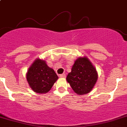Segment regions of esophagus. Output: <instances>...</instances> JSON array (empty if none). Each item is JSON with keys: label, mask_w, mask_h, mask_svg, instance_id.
Wrapping results in <instances>:
<instances>
[{"label": "esophagus", "mask_w": 127, "mask_h": 127, "mask_svg": "<svg viewBox=\"0 0 127 127\" xmlns=\"http://www.w3.org/2000/svg\"><path fill=\"white\" fill-rule=\"evenodd\" d=\"M59 77H61V78H65V77H66V75H65L64 73L61 74V75H59Z\"/></svg>", "instance_id": "obj_1"}]
</instances>
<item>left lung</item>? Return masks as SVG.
Returning a JSON list of instances; mask_svg holds the SVG:
<instances>
[{"mask_svg":"<svg viewBox=\"0 0 127 127\" xmlns=\"http://www.w3.org/2000/svg\"><path fill=\"white\" fill-rule=\"evenodd\" d=\"M97 80V73L86 57L78 58L66 77L75 93L86 94L91 92Z\"/></svg>","mask_w":127,"mask_h":127,"instance_id":"obj_1","label":"left lung"}]
</instances>
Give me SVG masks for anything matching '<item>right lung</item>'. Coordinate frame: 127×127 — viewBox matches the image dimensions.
<instances>
[{
    "label": "right lung",
    "instance_id": "1",
    "mask_svg": "<svg viewBox=\"0 0 127 127\" xmlns=\"http://www.w3.org/2000/svg\"><path fill=\"white\" fill-rule=\"evenodd\" d=\"M27 79L30 86L36 93H47L51 90L58 76L45 62L36 59L28 69Z\"/></svg>",
    "mask_w": 127,
    "mask_h": 127
}]
</instances>
